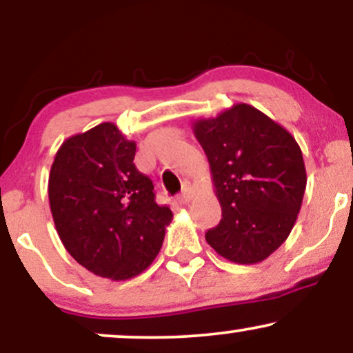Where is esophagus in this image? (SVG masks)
<instances>
[{"instance_id":"esophagus-1","label":"esophagus","mask_w":353,"mask_h":353,"mask_svg":"<svg viewBox=\"0 0 353 353\" xmlns=\"http://www.w3.org/2000/svg\"><path fill=\"white\" fill-rule=\"evenodd\" d=\"M192 197H194V190L190 188H185L184 190H182L181 196L177 197V199H179L181 204H189V202L192 201Z\"/></svg>"}]
</instances>
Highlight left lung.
<instances>
[{
    "instance_id": "obj_1",
    "label": "left lung",
    "mask_w": 353,
    "mask_h": 353,
    "mask_svg": "<svg viewBox=\"0 0 353 353\" xmlns=\"http://www.w3.org/2000/svg\"><path fill=\"white\" fill-rule=\"evenodd\" d=\"M222 209L205 241L234 264L265 261L289 237L302 208L305 164L295 137L254 106L239 103L192 123Z\"/></svg>"
}]
</instances>
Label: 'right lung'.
<instances>
[{
	"label": "right lung",
	"mask_w": 353,
	"mask_h": 353,
	"mask_svg": "<svg viewBox=\"0 0 353 353\" xmlns=\"http://www.w3.org/2000/svg\"><path fill=\"white\" fill-rule=\"evenodd\" d=\"M136 143L114 123L68 137L48 181L58 236L78 264L98 277L128 281L144 272L172 221L154 199V185L136 169Z\"/></svg>",
	"instance_id": "obj_1"
}]
</instances>
